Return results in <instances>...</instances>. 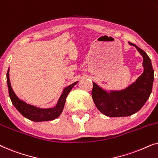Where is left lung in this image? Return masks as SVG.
I'll list each match as a JSON object with an SVG mask.
<instances>
[{
  "label": "left lung",
  "instance_id": "left-lung-1",
  "mask_svg": "<svg viewBox=\"0 0 158 158\" xmlns=\"http://www.w3.org/2000/svg\"><path fill=\"white\" fill-rule=\"evenodd\" d=\"M129 44L135 47L143 58L142 74L128 87L118 90H106L93 82L92 98L95 105L99 111L110 117L129 116L137 113L152 93L154 70L150 58L136 44L130 42Z\"/></svg>",
  "mask_w": 158,
  "mask_h": 158
}]
</instances>
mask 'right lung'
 Returning <instances> with one entry per match:
<instances>
[{"label": "right lung", "instance_id": "obj_1", "mask_svg": "<svg viewBox=\"0 0 158 158\" xmlns=\"http://www.w3.org/2000/svg\"><path fill=\"white\" fill-rule=\"evenodd\" d=\"M6 78H7L8 93H9V96L13 105L24 117L31 121H33V122H37L51 121L57 118L61 114L62 111H63L66 98L68 94L72 90V88L77 83V82H75V83H73V84L64 88L55 106L45 109V108H40L27 103L16 96L14 90H13L11 84H10V82L9 68H8L7 74H6Z\"/></svg>", "mask_w": 158, "mask_h": 158}]
</instances>
